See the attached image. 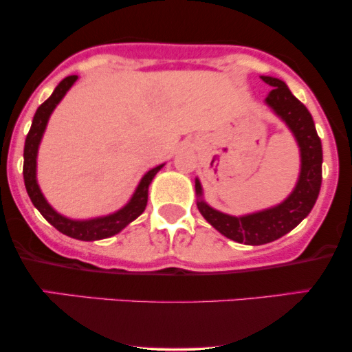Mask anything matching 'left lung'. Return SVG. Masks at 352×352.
I'll return each mask as SVG.
<instances>
[{
    "label": "left lung",
    "mask_w": 352,
    "mask_h": 352,
    "mask_svg": "<svg viewBox=\"0 0 352 352\" xmlns=\"http://www.w3.org/2000/svg\"><path fill=\"white\" fill-rule=\"evenodd\" d=\"M261 79L273 87L266 96L265 104L288 125L300 147V177L293 192L274 207L235 217L210 207L204 200L200 180L195 179L199 212L221 235L245 245H265L292 232L309 215L321 188L322 147L313 117L305 104L292 94L286 82L272 76H261Z\"/></svg>",
    "instance_id": "left-lung-1"
}]
</instances>
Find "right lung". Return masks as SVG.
<instances>
[{
	"label": "right lung",
	"instance_id": "obj_1",
	"mask_svg": "<svg viewBox=\"0 0 352 352\" xmlns=\"http://www.w3.org/2000/svg\"><path fill=\"white\" fill-rule=\"evenodd\" d=\"M78 80V76H67L66 79H63L56 86L54 92L47 98L41 106L36 111L33 124H31L30 132L26 135V142H24V165H23V177H24V185H26V192L30 195L31 201L36 208L39 210V213L46 218L47 221L59 230L64 235L76 238V240L82 241H96L102 240V238L114 236L120 230L127 227L131 221H134L137 217L142 215L145 207H147V199H148V185L152 184L153 177L157 175V172L164 167L162 165H157L144 173V177L140 179L139 185L132 193L131 200L124 205L122 208H119L114 213H109L104 217H96V218H87V220H74V218H67L60 215L59 212H56L51 207L50 201L44 199L41 188H39L38 179H36V168H38V151L39 144L46 131L47 122H50V117L54 111L56 106L63 100L66 92L72 87V84Z\"/></svg>",
	"mask_w": 352,
	"mask_h": 352
}]
</instances>
